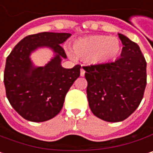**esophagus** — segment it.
Wrapping results in <instances>:
<instances>
[{"label":"esophagus","mask_w":153,"mask_h":153,"mask_svg":"<svg viewBox=\"0 0 153 153\" xmlns=\"http://www.w3.org/2000/svg\"><path fill=\"white\" fill-rule=\"evenodd\" d=\"M85 74V70L83 68H81V70H80V75H81V76H84Z\"/></svg>","instance_id":"34e87169"}]
</instances>
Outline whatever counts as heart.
I'll use <instances>...</instances> for the list:
<instances>
[{
    "mask_svg": "<svg viewBox=\"0 0 153 153\" xmlns=\"http://www.w3.org/2000/svg\"><path fill=\"white\" fill-rule=\"evenodd\" d=\"M73 48L76 57L100 64L114 59L120 53L121 45L115 37L94 35L76 40ZM71 56L74 54L71 53Z\"/></svg>",
    "mask_w": 153,
    "mask_h": 153,
    "instance_id": "b5f03b06",
    "label": "heart"
}]
</instances>
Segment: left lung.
I'll use <instances>...</instances> for the list:
<instances>
[{"label": "left lung", "mask_w": 153, "mask_h": 153, "mask_svg": "<svg viewBox=\"0 0 153 153\" xmlns=\"http://www.w3.org/2000/svg\"><path fill=\"white\" fill-rule=\"evenodd\" d=\"M123 45L115 62L84 66L89 106L95 116L117 123L141 103L146 86V62L138 45L119 33Z\"/></svg>", "instance_id": "8db88e82"}]
</instances>
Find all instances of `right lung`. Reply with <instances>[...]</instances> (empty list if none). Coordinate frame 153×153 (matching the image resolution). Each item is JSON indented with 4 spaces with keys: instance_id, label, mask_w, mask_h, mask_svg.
<instances>
[{
    "instance_id": "add662e5",
    "label": "right lung",
    "mask_w": 153,
    "mask_h": 153,
    "mask_svg": "<svg viewBox=\"0 0 153 153\" xmlns=\"http://www.w3.org/2000/svg\"><path fill=\"white\" fill-rule=\"evenodd\" d=\"M70 33L40 32L24 38L6 60L4 85L12 107L25 120L46 122L57 115L65 96L80 76V65L64 68L62 58H67L61 46ZM48 46L56 53L45 67L34 68L29 54L38 47Z\"/></svg>"
}]
</instances>
